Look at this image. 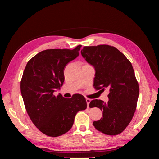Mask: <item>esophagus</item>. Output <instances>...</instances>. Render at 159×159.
I'll list each match as a JSON object with an SVG mask.
<instances>
[{
    "label": "esophagus",
    "instance_id": "1",
    "mask_svg": "<svg viewBox=\"0 0 159 159\" xmlns=\"http://www.w3.org/2000/svg\"><path fill=\"white\" fill-rule=\"evenodd\" d=\"M86 102H87V105H88V107H89V103L91 102V99H88V98H86Z\"/></svg>",
    "mask_w": 159,
    "mask_h": 159
}]
</instances>
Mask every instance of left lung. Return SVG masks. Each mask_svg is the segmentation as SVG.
<instances>
[{
    "label": "left lung",
    "mask_w": 159,
    "mask_h": 159,
    "mask_svg": "<svg viewBox=\"0 0 159 159\" xmlns=\"http://www.w3.org/2000/svg\"><path fill=\"white\" fill-rule=\"evenodd\" d=\"M81 54L95 69L93 87L109 91L107 103L93 99L89 103V107H97L103 111V117L93 121V126L107 135L121 133L133 117L139 93L131 63L116 48L109 45L85 46Z\"/></svg>",
    "instance_id": "1"
}]
</instances>
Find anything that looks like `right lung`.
Returning a JSON list of instances; mask_svg holds the SVG:
<instances>
[{
    "label": "right lung",
    "mask_w": 159,
    "mask_h": 159,
    "mask_svg": "<svg viewBox=\"0 0 159 159\" xmlns=\"http://www.w3.org/2000/svg\"><path fill=\"white\" fill-rule=\"evenodd\" d=\"M81 47L42 51L28 61L23 72L20 91L26 111L48 136L58 137L70 131L76 113L87 108L83 95L65 98L54 93L63 85L65 66L79 56Z\"/></svg>",
    "instance_id": "right-lung-1"
}]
</instances>
